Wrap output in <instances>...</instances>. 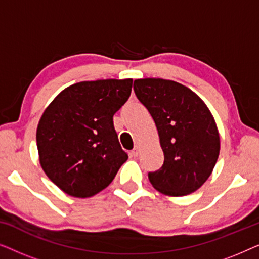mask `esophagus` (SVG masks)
Listing matches in <instances>:
<instances>
[{"label": "esophagus", "instance_id": "esophagus-1", "mask_svg": "<svg viewBox=\"0 0 259 259\" xmlns=\"http://www.w3.org/2000/svg\"><path fill=\"white\" fill-rule=\"evenodd\" d=\"M139 151H140L139 146H134L132 152H131V154H132L133 157H138V154H139Z\"/></svg>", "mask_w": 259, "mask_h": 259}]
</instances>
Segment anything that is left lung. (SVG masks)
I'll use <instances>...</instances> for the list:
<instances>
[{
    "instance_id": "1",
    "label": "left lung",
    "mask_w": 259,
    "mask_h": 259,
    "mask_svg": "<svg viewBox=\"0 0 259 259\" xmlns=\"http://www.w3.org/2000/svg\"><path fill=\"white\" fill-rule=\"evenodd\" d=\"M134 93L153 118L164 165L148 173L152 186L171 197L186 196L208 179L221 139L213 115L198 95L172 80H134Z\"/></svg>"
}]
</instances>
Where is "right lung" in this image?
Wrapping results in <instances>:
<instances>
[{
	"label": "right lung",
	"instance_id": "add662e5",
	"mask_svg": "<svg viewBox=\"0 0 259 259\" xmlns=\"http://www.w3.org/2000/svg\"><path fill=\"white\" fill-rule=\"evenodd\" d=\"M132 79L82 81L67 87L41 115L36 144L41 167L63 192L88 198L106 189L128 155L113 115L128 100Z\"/></svg>",
	"mask_w": 259,
	"mask_h": 259
}]
</instances>
